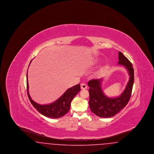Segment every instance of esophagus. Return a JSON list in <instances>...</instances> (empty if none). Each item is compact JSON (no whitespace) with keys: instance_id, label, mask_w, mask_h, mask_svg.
<instances>
[{"instance_id":"1","label":"esophagus","mask_w":154,"mask_h":154,"mask_svg":"<svg viewBox=\"0 0 154 154\" xmlns=\"http://www.w3.org/2000/svg\"><path fill=\"white\" fill-rule=\"evenodd\" d=\"M81 88L82 89H85L87 88V85H86L85 84L82 83V84H81Z\"/></svg>"}]
</instances>
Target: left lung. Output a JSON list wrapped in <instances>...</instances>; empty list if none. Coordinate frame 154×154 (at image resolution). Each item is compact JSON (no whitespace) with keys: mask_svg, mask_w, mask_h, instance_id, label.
<instances>
[{"mask_svg":"<svg viewBox=\"0 0 154 154\" xmlns=\"http://www.w3.org/2000/svg\"><path fill=\"white\" fill-rule=\"evenodd\" d=\"M118 65L125 66L130 76L129 80L124 92L117 97H109L105 95L102 89L103 79L91 80L88 82L90 109L97 116L111 118L116 115L128 103L132 94L134 83V69L132 63L124 54L118 52Z\"/></svg>","mask_w":154,"mask_h":154,"instance_id":"1","label":"left lung"}]
</instances>
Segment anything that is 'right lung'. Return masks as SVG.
Listing matches in <instances>:
<instances>
[{
  "label": "right lung",
  "instance_id": "obj_1",
  "mask_svg": "<svg viewBox=\"0 0 154 154\" xmlns=\"http://www.w3.org/2000/svg\"><path fill=\"white\" fill-rule=\"evenodd\" d=\"M26 84L28 96L32 104L40 114L50 118H59L67 114L70 110L72 100L74 96L80 91L81 89L80 85L77 84L72 88H69L58 99L54 102L49 104L42 105L34 102L30 96L28 73L26 74Z\"/></svg>",
  "mask_w": 154,
  "mask_h": 154
}]
</instances>
